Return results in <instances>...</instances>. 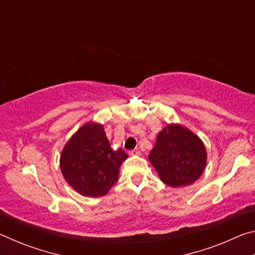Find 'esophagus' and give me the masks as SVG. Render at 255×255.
Wrapping results in <instances>:
<instances>
[{"mask_svg": "<svg viewBox=\"0 0 255 255\" xmlns=\"http://www.w3.org/2000/svg\"><path fill=\"white\" fill-rule=\"evenodd\" d=\"M129 155H131V156H133V155H140V150L139 149H132L129 152Z\"/></svg>", "mask_w": 255, "mask_h": 255, "instance_id": "1", "label": "esophagus"}]
</instances>
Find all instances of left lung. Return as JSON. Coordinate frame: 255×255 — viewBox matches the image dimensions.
<instances>
[{
	"label": "left lung",
	"mask_w": 255,
	"mask_h": 255,
	"mask_svg": "<svg viewBox=\"0 0 255 255\" xmlns=\"http://www.w3.org/2000/svg\"><path fill=\"white\" fill-rule=\"evenodd\" d=\"M149 162L164 183L172 188L189 185L200 178L207 162L202 140L179 124H170L158 132Z\"/></svg>",
	"instance_id": "left-lung-1"
}]
</instances>
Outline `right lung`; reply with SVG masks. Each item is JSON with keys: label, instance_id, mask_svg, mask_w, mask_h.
I'll list each match as a JSON object with an SVG mask.
<instances>
[{"label": "right lung", "instance_id": "obj_1", "mask_svg": "<svg viewBox=\"0 0 255 255\" xmlns=\"http://www.w3.org/2000/svg\"><path fill=\"white\" fill-rule=\"evenodd\" d=\"M127 157L123 149L111 148L101 124L86 123L64 146L59 164L64 179L76 192L97 198L117 182Z\"/></svg>", "mask_w": 255, "mask_h": 255}]
</instances>
